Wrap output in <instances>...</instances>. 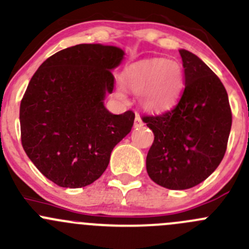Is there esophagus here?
<instances>
[{
    "instance_id": "34e87169",
    "label": "esophagus",
    "mask_w": 249,
    "mask_h": 249,
    "mask_svg": "<svg viewBox=\"0 0 249 249\" xmlns=\"http://www.w3.org/2000/svg\"><path fill=\"white\" fill-rule=\"evenodd\" d=\"M143 125V122H142L141 117L139 115V113H136V117H135V123H134V126L135 127H141Z\"/></svg>"
}]
</instances>
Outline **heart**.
<instances>
[{"instance_id": "b5f03b06", "label": "heart", "mask_w": 249, "mask_h": 249, "mask_svg": "<svg viewBox=\"0 0 249 249\" xmlns=\"http://www.w3.org/2000/svg\"><path fill=\"white\" fill-rule=\"evenodd\" d=\"M122 84L140 95L146 109L160 113L178 102L185 85V74L182 66L176 60L149 58L127 66L122 73ZM119 96H124L122 91Z\"/></svg>"}]
</instances>
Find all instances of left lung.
I'll return each mask as SVG.
<instances>
[{
  "mask_svg": "<svg viewBox=\"0 0 249 249\" xmlns=\"http://www.w3.org/2000/svg\"><path fill=\"white\" fill-rule=\"evenodd\" d=\"M185 89L178 105L158 115H143L153 131L147 153L148 176L169 190L191 189L206 180L225 156L232 113L220 79L196 54L178 51Z\"/></svg>",
  "mask_w": 249,
  "mask_h": 249,
  "instance_id": "left-lung-1",
  "label": "left lung"
}]
</instances>
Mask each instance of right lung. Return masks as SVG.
Wrapping results in <instances>:
<instances>
[{
	"label": "right lung",
	"instance_id": "right-lung-1",
	"mask_svg": "<svg viewBox=\"0 0 249 249\" xmlns=\"http://www.w3.org/2000/svg\"><path fill=\"white\" fill-rule=\"evenodd\" d=\"M123 57L114 46L81 43L51 55L31 78L20 102L21 144L55 185L78 189L97 180L131 131L132 110L115 115L103 105Z\"/></svg>",
	"mask_w": 249,
	"mask_h": 249
}]
</instances>
